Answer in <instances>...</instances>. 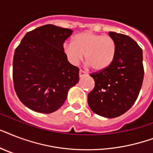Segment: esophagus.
Instances as JSON below:
<instances>
[{
    "label": "esophagus",
    "mask_w": 153,
    "mask_h": 153,
    "mask_svg": "<svg viewBox=\"0 0 153 153\" xmlns=\"http://www.w3.org/2000/svg\"><path fill=\"white\" fill-rule=\"evenodd\" d=\"M87 75V74H86V72L83 71H82V70H80L79 71V77L80 78H82V77H85Z\"/></svg>",
    "instance_id": "esophagus-1"
}]
</instances>
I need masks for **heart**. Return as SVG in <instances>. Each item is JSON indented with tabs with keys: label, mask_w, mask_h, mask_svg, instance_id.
Returning <instances> with one entry per match:
<instances>
[{
	"label": "heart",
	"mask_w": 153,
	"mask_h": 153,
	"mask_svg": "<svg viewBox=\"0 0 153 153\" xmlns=\"http://www.w3.org/2000/svg\"><path fill=\"white\" fill-rule=\"evenodd\" d=\"M62 50L72 65H78L83 59L94 71H103L114 62L117 44L112 37L86 31L75 35L72 44H63Z\"/></svg>",
	"instance_id": "heart-1"
}]
</instances>
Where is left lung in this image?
Here are the masks:
<instances>
[{
	"mask_svg": "<svg viewBox=\"0 0 153 153\" xmlns=\"http://www.w3.org/2000/svg\"><path fill=\"white\" fill-rule=\"evenodd\" d=\"M117 44L113 64L105 71L91 74L94 88L88 94L91 110L114 118L130 109L137 98L144 79L143 52L137 43L126 35L109 32Z\"/></svg>",
	"mask_w": 153,
	"mask_h": 153,
	"instance_id": "left-lung-1",
	"label": "left lung"
}]
</instances>
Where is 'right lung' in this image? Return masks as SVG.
<instances>
[{
    "instance_id": "1",
    "label": "right lung",
    "mask_w": 153,
    "mask_h": 153,
    "mask_svg": "<svg viewBox=\"0 0 153 153\" xmlns=\"http://www.w3.org/2000/svg\"><path fill=\"white\" fill-rule=\"evenodd\" d=\"M69 28L46 25L26 33L13 57V79L18 98L33 111L51 114L62 106L79 80L62 46Z\"/></svg>"
}]
</instances>
